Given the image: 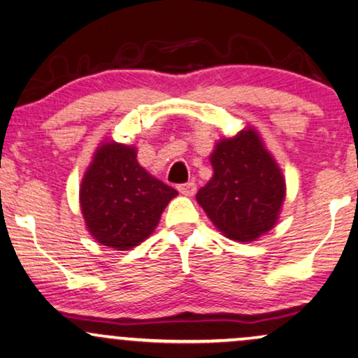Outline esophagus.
I'll list each match as a JSON object with an SVG mask.
<instances>
[{
  "instance_id": "34e87169",
  "label": "esophagus",
  "mask_w": 358,
  "mask_h": 358,
  "mask_svg": "<svg viewBox=\"0 0 358 358\" xmlns=\"http://www.w3.org/2000/svg\"><path fill=\"white\" fill-rule=\"evenodd\" d=\"M196 184L194 182H186V184H180L178 186V191L182 194V196H187V197H192L194 194H196Z\"/></svg>"
}]
</instances>
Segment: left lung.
Segmentation results:
<instances>
[{"label":"left lung","mask_w":358,"mask_h":358,"mask_svg":"<svg viewBox=\"0 0 358 358\" xmlns=\"http://www.w3.org/2000/svg\"><path fill=\"white\" fill-rule=\"evenodd\" d=\"M209 161L214 174L196 199L215 229L236 242L272 231L285 201V178L257 129L247 126L219 139Z\"/></svg>","instance_id":"1"}]
</instances>
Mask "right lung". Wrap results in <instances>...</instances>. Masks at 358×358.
<instances>
[{
	"instance_id": "obj_1",
	"label": "right lung",
	"mask_w": 358,
	"mask_h": 358,
	"mask_svg": "<svg viewBox=\"0 0 358 358\" xmlns=\"http://www.w3.org/2000/svg\"><path fill=\"white\" fill-rule=\"evenodd\" d=\"M176 196V189L139 164L136 145L106 139L83 176L79 207L92 239L129 250L151 236Z\"/></svg>"
}]
</instances>
